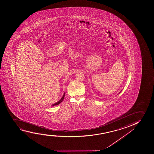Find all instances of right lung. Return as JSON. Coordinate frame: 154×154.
I'll return each mask as SVG.
<instances>
[{
  "mask_svg": "<svg viewBox=\"0 0 154 154\" xmlns=\"http://www.w3.org/2000/svg\"><path fill=\"white\" fill-rule=\"evenodd\" d=\"M65 94V93H64V95H63V97L61 98V100H60V101H58L57 102L55 103L54 104H53L52 105V106H55V105H59V104H60V103L63 101L64 99Z\"/></svg>",
  "mask_w": 154,
  "mask_h": 154,
  "instance_id": "add662e5",
  "label": "right lung"
}]
</instances>
